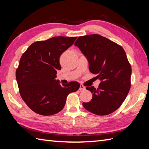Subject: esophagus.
Returning <instances> with one entry per match:
<instances>
[{"label":"esophagus","instance_id":"esophagus-1","mask_svg":"<svg viewBox=\"0 0 149 149\" xmlns=\"http://www.w3.org/2000/svg\"><path fill=\"white\" fill-rule=\"evenodd\" d=\"M79 91H83V90H85V87L83 86V85H82V84H81L80 85V87H79Z\"/></svg>","mask_w":149,"mask_h":149}]
</instances>
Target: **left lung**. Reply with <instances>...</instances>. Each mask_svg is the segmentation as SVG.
Instances as JSON below:
<instances>
[{"mask_svg":"<svg viewBox=\"0 0 149 149\" xmlns=\"http://www.w3.org/2000/svg\"><path fill=\"white\" fill-rule=\"evenodd\" d=\"M75 46L89 63L90 71L100 81L99 88L86 87L93 95L84 107L97 115H107L119 108L131 88V66L122 47L99 34L79 36Z\"/></svg>","mask_w":149,"mask_h":149,"instance_id":"8db88e82","label":"left lung"}]
</instances>
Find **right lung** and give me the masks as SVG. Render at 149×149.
I'll return each instance as SVG.
<instances>
[{"instance_id":"right-lung-1","label":"right lung","mask_w":149,"mask_h":149,"mask_svg":"<svg viewBox=\"0 0 149 149\" xmlns=\"http://www.w3.org/2000/svg\"><path fill=\"white\" fill-rule=\"evenodd\" d=\"M76 38L57 36L36 42L22 54L16 79L22 99L34 112L54 115L64 107L68 95L79 88L77 82L61 85L56 79L57 71L61 69L60 56Z\"/></svg>"}]
</instances>
